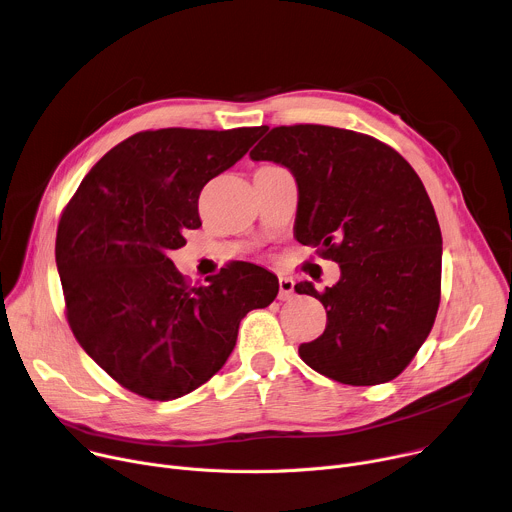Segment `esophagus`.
<instances>
[{
	"label": "esophagus",
	"instance_id": "34e87169",
	"mask_svg": "<svg viewBox=\"0 0 512 512\" xmlns=\"http://www.w3.org/2000/svg\"><path fill=\"white\" fill-rule=\"evenodd\" d=\"M294 279L291 277H279V300L285 302V300H291L296 296V289H294Z\"/></svg>",
	"mask_w": 512,
	"mask_h": 512
}]
</instances>
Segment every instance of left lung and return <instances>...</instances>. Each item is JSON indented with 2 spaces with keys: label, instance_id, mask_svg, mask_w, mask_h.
<instances>
[{
  "label": "left lung",
  "instance_id": "left-lung-1",
  "mask_svg": "<svg viewBox=\"0 0 512 512\" xmlns=\"http://www.w3.org/2000/svg\"><path fill=\"white\" fill-rule=\"evenodd\" d=\"M251 160L298 182L296 239L340 265L320 300L326 330L300 346L316 373L354 387L393 381L431 332L442 298V231L423 182L391 145L330 125L273 127Z\"/></svg>",
  "mask_w": 512,
  "mask_h": 512
}]
</instances>
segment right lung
Wrapping results in <instances>:
<instances>
[{
    "mask_svg": "<svg viewBox=\"0 0 512 512\" xmlns=\"http://www.w3.org/2000/svg\"><path fill=\"white\" fill-rule=\"evenodd\" d=\"M261 127L139 131L109 150L62 210L56 231L68 326L127 391L172 401L223 369L247 312L279 291L237 261L192 285L168 257L202 227L198 196L235 166Z\"/></svg>",
    "mask_w": 512,
    "mask_h": 512,
    "instance_id": "right-lung-1",
    "label": "right lung"
}]
</instances>
